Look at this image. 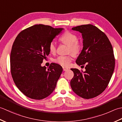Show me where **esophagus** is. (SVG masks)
Wrapping results in <instances>:
<instances>
[{
    "label": "esophagus",
    "mask_w": 122,
    "mask_h": 122,
    "mask_svg": "<svg viewBox=\"0 0 122 122\" xmlns=\"http://www.w3.org/2000/svg\"><path fill=\"white\" fill-rule=\"evenodd\" d=\"M63 71H67L68 69V68L67 67H64V66L63 67Z\"/></svg>",
    "instance_id": "obj_1"
}]
</instances>
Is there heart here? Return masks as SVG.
<instances>
[{"label":"heart","instance_id":"obj_1","mask_svg":"<svg viewBox=\"0 0 122 122\" xmlns=\"http://www.w3.org/2000/svg\"><path fill=\"white\" fill-rule=\"evenodd\" d=\"M60 41L65 44L69 46L68 52H71L74 55L78 54L81 48V45L77 41V37L75 34L67 31L61 36ZM49 50L52 54H54L56 51V47L54 42H51L49 46ZM72 55L68 56H59L54 61L63 66H68L72 60Z\"/></svg>","mask_w":122,"mask_h":122}]
</instances>
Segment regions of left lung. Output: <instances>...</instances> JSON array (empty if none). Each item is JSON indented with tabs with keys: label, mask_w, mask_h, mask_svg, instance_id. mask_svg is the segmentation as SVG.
Masks as SVG:
<instances>
[{
	"label": "left lung",
	"mask_w": 122,
	"mask_h": 122,
	"mask_svg": "<svg viewBox=\"0 0 122 122\" xmlns=\"http://www.w3.org/2000/svg\"><path fill=\"white\" fill-rule=\"evenodd\" d=\"M71 29L81 34L83 47L76 63L79 66L85 65V71L71 69L74 72L71 86L82 98L95 97L106 89L114 72L112 46L106 35L92 25L78 26Z\"/></svg>",
	"instance_id": "obj_1"
}]
</instances>
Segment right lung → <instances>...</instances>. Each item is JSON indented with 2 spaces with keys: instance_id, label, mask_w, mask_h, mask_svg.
Returning a JSON list of instances; mask_svg holds the SVG:
<instances>
[{
  "instance_id": "1",
  "label": "right lung",
  "mask_w": 122,
  "mask_h": 122,
  "mask_svg": "<svg viewBox=\"0 0 122 122\" xmlns=\"http://www.w3.org/2000/svg\"><path fill=\"white\" fill-rule=\"evenodd\" d=\"M63 29L35 25L21 31L15 40L10 54L12 77L28 97L43 99L55 88L63 68L51 63L47 69L41 64L50 53L49 44Z\"/></svg>"
}]
</instances>
